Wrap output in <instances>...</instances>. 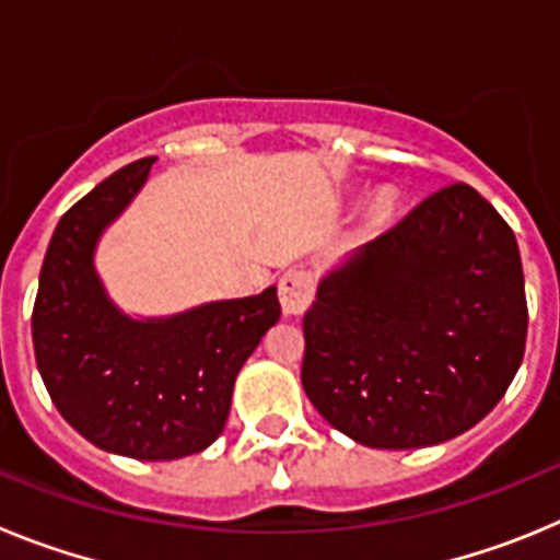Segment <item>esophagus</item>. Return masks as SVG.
<instances>
[{
	"mask_svg": "<svg viewBox=\"0 0 560 560\" xmlns=\"http://www.w3.org/2000/svg\"><path fill=\"white\" fill-rule=\"evenodd\" d=\"M314 300V275L305 269H291L280 277V305L283 314L300 316Z\"/></svg>",
	"mask_w": 560,
	"mask_h": 560,
	"instance_id": "1",
	"label": "esophagus"
}]
</instances>
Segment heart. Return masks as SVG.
Returning a JSON list of instances; mask_svg holds the SVG:
<instances>
[{
  "label": "heart",
  "instance_id": "b5f03b06",
  "mask_svg": "<svg viewBox=\"0 0 560 560\" xmlns=\"http://www.w3.org/2000/svg\"><path fill=\"white\" fill-rule=\"evenodd\" d=\"M393 212H395V192L378 190L373 199H370V215H373L375 221L389 219Z\"/></svg>",
  "mask_w": 560,
  "mask_h": 560
}]
</instances>
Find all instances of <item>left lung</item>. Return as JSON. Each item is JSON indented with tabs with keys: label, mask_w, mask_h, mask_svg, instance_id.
<instances>
[{
	"label": "left lung",
	"mask_w": 560,
	"mask_h": 560,
	"mask_svg": "<svg viewBox=\"0 0 560 560\" xmlns=\"http://www.w3.org/2000/svg\"><path fill=\"white\" fill-rule=\"evenodd\" d=\"M303 389L370 448L438 446L499 404L527 300L508 221L457 182L323 277L303 316Z\"/></svg>",
	"instance_id": "1"
}]
</instances>
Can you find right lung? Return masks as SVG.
<instances>
[{
	"mask_svg": "<svg viewBox=\"0 0 560 560\" xmlns=\"http://www.w3.org/2000/svg\"><path fill=\"white\" fill-rule=\"evenodd\" d=\"M153 162L120 167L61 215L38 275L33 348L49 398L89 443L133 459H179L224 432L237 373L280 319V303L269 285L133 319L108 300L95 246Z\"/></svg>",
	"mask_w": 560,
	"mask_h": 560,
	"instance_id": "right-lung-1",
	"label": "right lung"
}]
</instances>
